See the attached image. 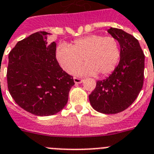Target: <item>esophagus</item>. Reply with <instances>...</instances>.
I'll return each instance as SVG.
<instances>
[{
  "label": "esophagus",
  "instance_id": "obj_1",
  "mask_svg": "<svg viewBox=\"0 0 154 154\" xmlns=\"http://www.w3.org/2000/svg\"><path fill=\"white\" fill-rule=\"evenodd\" d=\"M74 80L75 84H80V83L83 82V80L80 77H74Z\"/></svg>",
  "mask_w": 154,
  "mask_h": 154
}]
</instances>
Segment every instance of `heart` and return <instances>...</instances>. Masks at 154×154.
Segmentation results:
<instances>
[{
    "label": "heart",
    "instance_id": "heart-1",
    "mask_svg": "<svg viewBox=\"0 0 154 154\" xmlns=\"http://www.w3.org/2000/svg\"><path fill=\"white\" fill-rule=\"evenodd\" d=\"M121 51L118 41L113 37L92 34L74 40L71 45L59 44L56 57L63 70L72 73L82 63L75 73L79 75L106 77L110 74L120 62Z\"/></svg>",
    "mask_w": 154,
    "mask_h": 154
}]
</instances>
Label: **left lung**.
<instances>
[{"mask_svg": "<svg viewBox=\"0 0 154 154\" xmlns=\"http://www.w3.org/2000/svg\"><path fill=\"white\" fill-rule=\"evenodd\" d=\"M107 32L120 44V62L107 78L97 81L89 100L97 111L113 114L128 108L140 92L144 77L145 57L139 41L133 35L114 27L108 29Z\"/></svg>", "mask_w": 154, "mask_h": 154, "instance_id": "left-lung-1", "label": "left lung"}]
</instances>
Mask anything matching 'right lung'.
I'll return each mask as SVG.
<instances>
[{
    "label": "right lung",
    "instance_id": "1",
    "mask_svg": "<svg viewBox=\"0 0 154 154\" xmlns=\"http://www.w3.org/2000/svg\"><path fill=\"white\" fill-rule=\"evenodd\" d=\"M48 34L39 31L18 41L8 56V91L20 107L37 116L61 110L74 84L58 63L56 43L48 44Z\"/></svg>",
    "mask_w": 154,
    "mask_h": 154
}]
</instances>
